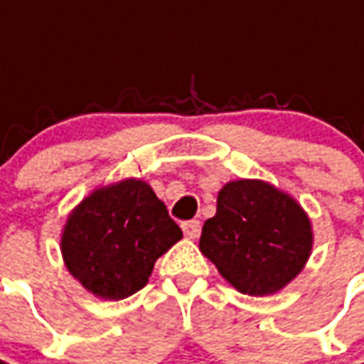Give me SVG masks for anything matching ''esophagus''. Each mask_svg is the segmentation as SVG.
Instances as JSON below:
<instances>
[{
  "label": "esophagus",
  "instance_id": "esophagus-1",
  "mask_svg": "<svg viewBox=\"0 0 364 364\" xmlns=\"http://www.w3.org/2000/svg\"><path fill=\"white\" fill-rule=\"evenodd\" d=\"M183 234L187 237H197L200 234V222L198 220H185L181 222Z\"/></svg>",
  "mask_w": 364,
  "mask_h": 364
}]
</instances>
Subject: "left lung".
<instances>
[{
	"label": "left lung",
	"instance_id": "1",
	"mask_svg": "<svg viewBox=\"0 0 364 364\" xmlns=\"http://www.w3.org/2000/svg\"><path fill=\"white\" fill-rule=\"evenodd\" d=\"M200 252L240 292L265 296L296 277L312 252V230L294 198L265 181H232L200 234Z\"/></svg>",
	"mask_w": 364,
	"mask_h": 364
}]
</instances>
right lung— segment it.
I'll list each match as a JSON object with an SVG mask.
<instances>
[{"label":"right lung","mask_w":364,"mask_h":364,"mask_svg":"<svg viewBox=\"0 0 364 364\" xmlns=\"http://www.w3.org/2000/svg\"><path fill=\"white\" fill-rule=\"evenodd\" d=\"M181 237L150 185L127 179L97 189L70 214L62 255L85 289L122 300L146 287L154 263Z\"/></svg>","instance_id":"obj_1"}]
</instances>
